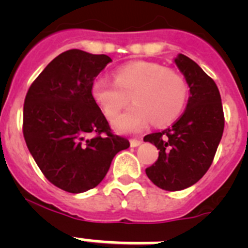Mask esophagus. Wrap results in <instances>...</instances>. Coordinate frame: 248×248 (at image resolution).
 I'll list each match as a JSON object with an SVG mask.
<instances>
[{"label": "esophagus", "mask_w": 248, "mask_h": 248, "mask_svg": "<svg viewBox=\"0 0 248 248\" xmlns=\"http://www.w3.org/2000/svg\"><path fill=\"white\" fill-rule=\"evenodd\" d=\"M140 144H141V140L140 139H131L130 140V145L133 146V148H137V146H139Z\"/></svg>", "instance_id": "esophagus-1"}]
</instances>
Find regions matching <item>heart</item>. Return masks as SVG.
I'll return each instance as SVG.
<instances>
[{
	"label": "heart",
	"instance_id": "b5f03b06",
	"mask_svg": "<svg viewBox=\"0 0 248 248\" xmlns=\"http://www.w3.org/2000/svg\"><path fill=\"white\" fill-rule=\"evenodd\" d=\"M187 93V83L179 72L145 61L120 67L114 82L99 77L92 85V97L110 122L130 97L135 102L114 122V128L120 133H137L150 120L155 125L171 123L185 108Z\"/></svg>",
	"mask_w": 248,
	"mask_h": 248
}]
</instances>
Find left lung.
Returning <instances> with one entry per match:
<instances>
[{"label": "left lung", "mask_w": 248, "mask_h": 248, "mask_svg": "<svg viewBox=\"0 0 248 248\" xmlns=\"http://www.w3.org/2000/svg\"><path fill=\"white\" fill-rule=\"evenodd\" d=\"M175 63L190 88L185 111L171 128L144 137V141L159 150V157L146 168V175L166 191L186 189L206 174L225 126L221 95L214 79L184 54H179Z\"/></svg>", "instance_id": "obj_1"}]
</instances>
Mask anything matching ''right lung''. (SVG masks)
Here are the masks:
<instances>
[{"label": "right lung", "instance_id": "right-lung-1", "mask_svg": "<svg viewBox=\"0 0 248 248\" xmlns=\"http://www.w3.org/2000/svg\"><path fill=\"white\" fill-rule=\"evenodd\" d=\"M111 62L105 54L69 49L31 84L23 105V137L47 180L72 194L104 179L111 160L130 146L115 135L92 97L95 77Z\"/></svg>", "mask_w": 248, "mask_h": 248}]
</instances>
